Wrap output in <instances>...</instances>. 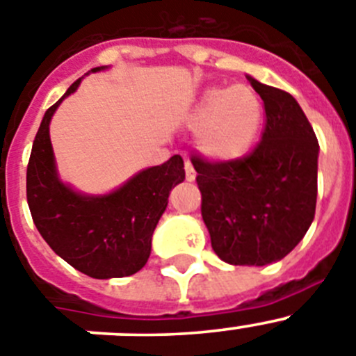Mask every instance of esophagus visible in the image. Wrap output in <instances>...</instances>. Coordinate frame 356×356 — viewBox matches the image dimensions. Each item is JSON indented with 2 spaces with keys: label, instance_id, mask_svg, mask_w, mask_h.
<instances>
[{
  "label": "esophagus",
  "instance_id": "esophagus-1",
  "mask_svg": "<svg viewBox=\"0 0 356 356\" xmlns=\"http://www.w3.org/2000/svg\"><path fill=\"white\" fill-rule=\"evenodd\" d=\"M184 170H186V179H188V181H195V177H197V172H195L193 165H191V161H189V159H186L184 161Z\"/></svg>",
  "mask_w": 356,
  "mask_h": 356
}]
</instances>
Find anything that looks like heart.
I'll use <instances>...</instances> for the list:
<instances>
[{"mask_svg":"<svg viewBox=\"0 0 356 356\" xmlns=\"http://www.w3.org/2000/svg\"><path fill=\"white\" fill-rule=\"evenodd\" d=\"M264 118L254 89L244 84L214 86L204 91L189 122L197 128L198 147L209 158L232 161L253 145Z\"/></svg>","mask_w":356,"mask_h":356,"instance_id":"b5f03b06","label":"heart"}]
</instances>
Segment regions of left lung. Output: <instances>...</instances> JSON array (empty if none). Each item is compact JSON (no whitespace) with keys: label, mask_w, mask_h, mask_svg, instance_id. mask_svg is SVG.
<instances>
[{"label":"left lung","mask_w":356,"mask_h":356,"mask_svg":"<svg viewBox=\"0 0 356 356\" xmlns=\"http://www.w3.org/2000/svg\"><path fill=\"white\" fill-rule=\"evenodd\" d=\"M264 99L261 140L232 161L191 154L214 253L232 265L279 261L314 219L318 138L297 99L249 77Z\"/></svg>","instance_id":"obj_1"}]
</instances>
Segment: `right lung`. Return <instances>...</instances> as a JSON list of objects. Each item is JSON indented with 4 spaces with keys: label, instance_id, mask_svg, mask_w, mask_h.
Returning a JSON list of instances; mask_svg holds the SVG:
<instances>
[{
    "label": "right lung",
    "instance_id": "add662e5",
    "mask_svg": "<svg viewBox=\"0 0 356 356\" xmlns=\"http://www.w3.org/2000/svg\"><path fill=\"white\" fill-rule=\"evenodd\" d=\"M79 84L81 79L43 115L29 156L26 197L40 235L56 254L89 277H124L147 264L152 232L167 209L168 195L184 181V161L172 156L105 197H84L63 184L56 174L49 122Z\"/></svg>",
    "mask_w": 356,
    "mask_h": 356
}]
</instances>
